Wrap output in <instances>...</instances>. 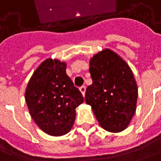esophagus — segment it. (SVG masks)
Returning <instances> with one entry per match:
<instances>
[{
    "label": "esophagus",
    "instance_id": "1",
    "mask_svg": "<svg viewBox=\"0 0 161 161\" xmlns=\"http://www.w3.org/2000/svg\"><path fill=\"white\" fill-rule=\"evenodd\" d=\"M80 92L81 93H82V95L84 97V95H85V86H81Z\"/></svg>",
    "mask_w": 161,
    "mask_h": 161
}]
</instances>
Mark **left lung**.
Returning a JSON list of instances; mask_svg holds the SVG:
<instances>
[{
  "label": "left lung",
  "instance_id": "1",
  "mask_svg": "<svg viewBox=\"0 0 161 161\" xmlns=\"http://www.w3.org/2000/svg\"><path fill=\"white\" fill-rule=\"evenodd\" d=\"M92 84L85 92V102L106 131L125 130L136 111L138 87L129 65L115 52L104 49L90 62Z\"/></svg>",
  "mask_w": 161,
  "mask_h": 161
}]
</instances>
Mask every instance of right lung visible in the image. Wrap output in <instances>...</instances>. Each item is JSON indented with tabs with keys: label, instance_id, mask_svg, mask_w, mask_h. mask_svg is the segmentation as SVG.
<instances>
[{
	"label": "right lung",
	"instance_id": "right-lung-1",
	"mask_svg": "<svg viewBox=\"0 0 161 161\" xmlns=\"http://www.w3.org/2000/svg\"><path fill=\"white\" fill-rule=\"evenodd\" d=\"M25 99L34 121L52 136L70 131L76 108L84 102L80 91L66 74V64L57 59L42 62L27 85Z\"/></svg>",
	"mask_w": 161,
	"mask_h": 161
}]
</instances>
